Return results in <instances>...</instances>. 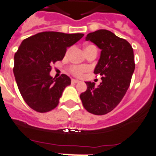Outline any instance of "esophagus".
I'll return each mask as SVG.
<instances>
[{"label": "esophagus", "instance_id": "obj_1", "mask_svg": "<svg viewBox=\"0 0 156 156\" xmlns=\"http://www.w3.org/2000/svg\"><path fill=\"white\" fill-rule=\"evenodd\" d=\"M72 83H79V80L73 79V80H72Z\"/></svg>", "mask_w": 156, "mask_h": 156}]
</instances>
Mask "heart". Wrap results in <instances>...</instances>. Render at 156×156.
<instances>
[{
	"label": "heart",
	"instance_id": "1",
	"mask_svg": "<svg viewBox=\"0 0 156 156\" xmlns=\"http://www.w3.org/2000/svg\"><path fill=\"white\" fill-rule=\"evenodd\" d=\"M89 46V45H88ZM87 71V68L83 66H77L74 65L70 68V72L72 74H73L76 76H81Z\"/></svg>",
	"mask_w": 156,
	"mask_h": 156
}]
</instances>
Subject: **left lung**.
<instances>
[{"label": "left lung", "mask_w": 156, "mask_h": 156, "mask_svg": "<svg viewBox=\"0 0 156 156\" xmlns=\"http://www.w3.org/2000/svg\"><path fill=\"white\" fill-rule=\"evenodd\" d=\"M85 40L101 49L94 73L102 76V82L98 87L85 82L87 90L80 97L88 112L105 115L120 103L129 87L135 70L133 48L126 40L106 29L88 33Z\"/></svg>", "instance_id": "8db88e82"}]
</instances>
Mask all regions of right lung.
Segmentation results:
<instances>
[{
  "label": "right lung",
  "instance_id": "obj_1",
  "mask_svg": "<svg viewBox=\"0 0 156 156\" xmlns=\"http://www.w3.org/2000/svg\"><path fill=\"white\" fill-rule=\"evenodd\" d=\"M83 37V33L43 32L21 42L14 56L13 73L18 89L31 108L47 112L57 106L71 79L64 74L52 78L51 64L62 60L67 48Z\"/></svg>",
  "mask_w": 156,
  "mask_h": 156
}]
</instances>
